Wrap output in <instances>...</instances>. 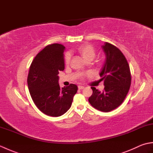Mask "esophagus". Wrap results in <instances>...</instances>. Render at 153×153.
Instances as JSON below:
<instances>
[{"mask_svg": "<svg viewBox=\"0 0 153 153\" xmlns=\"http://www.w3.org/2000/svg\"><path fill=\"white\" fill-rule=\"evenodd\" d=\"M84 88V86H83V85H79L78 86V89H83Z\"/></svg>", "mask_w": 153, "mask_h": 153, "instance_id": "obj_1", "label": "esophagus"}]
</instances>
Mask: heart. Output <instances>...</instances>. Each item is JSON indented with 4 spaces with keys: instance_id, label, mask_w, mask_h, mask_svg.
I'll return each instance as SVG.
<instances>
[{
    "instance_id": "heart-1",
    "label": "heart",
    "mask_w": 153,
    "mask_h": 153,
    "mask_svg": "<svg viewBox=\"0 0 153 153\" xmlns=\"http://www.w3.org/2000/svg\"><path fill=\"white\" fill-rule=\"evenodd\" d=\"M77 52L81 56H82L83 59L86 62H91L93 60V58H95L96 55V50L94 48L93 46L91 45L86 44L82 45V46L79 47L77 48ZM70 54L67 53L65 55L64 57V61L65 63L66 64H68L70 63ZM100 62V60H98L97 61V63L99 64Z\"/></svg>"
}]
</instances>
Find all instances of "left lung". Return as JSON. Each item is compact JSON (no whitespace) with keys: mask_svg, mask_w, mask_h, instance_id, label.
<instances>
[{"mask_svg":"<svg viewBox=\"0 0 153 153\" xmlns=\"http://www.w3.org/2000/svg\"><path fill=\"white\" fill-rule=\"evenodd\" d=\"M102 48L106 58L99 75L105 88L100 92L91 87L89 102L95 108L108 112L123 102L130 88L131 77L128 61L119 48L106 42Z\"/></svg>","mask_w":153,"mask_h":153,"instance_id":"obj_1","label":"left lung"}]
</instances>
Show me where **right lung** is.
<instances>
[{"label": "right lung", "instance_id": "add662e5", "mask_svg": "<svg viewBox=\"0 0 153 153\" xmlns=\"http://www.w3.org/2000/svg\"><path fill=\"white\" fill-rule=\"evenodd\" d=\"M65 47L47 45L35 57L27 76V85L35 105L45 114L58 117L71 107L77 86L70 84L61 87L58 74L64 70Z\"/></svg>", "mask_w": 153, "mask_h": 153}]
</instances>
